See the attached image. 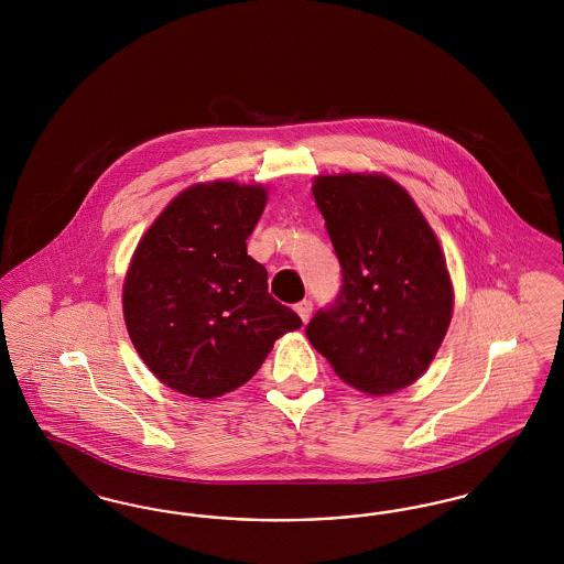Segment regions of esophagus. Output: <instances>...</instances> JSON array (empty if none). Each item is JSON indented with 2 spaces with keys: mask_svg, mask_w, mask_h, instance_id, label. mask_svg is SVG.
<instances>
[{
  "mask_svg": "<svg viewBox=\"0 0 564 564\" xmlns=\"http://www.w3.org/2000/svg\"><path fill=\"white\" fill-rule=\"evenodd\" d=\"M295 313L300 315V319L306 323L311 319V313H313V304H311V300H302V302H297L295 304Z\"/></svg>",
  "mask_w": 564,
  "mask_h": 564,
  "instance_id": "esophagus-1",
  "label": "esophagus"
}]
</instances>
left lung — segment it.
<instances>
[{
  "label": "left lung",
  "mask_w": 564,
  "mask_h": 564,
  "mask_svg": "<svg viewBox=\"0 0 564 564\" xmlns=\"http://www.w3.org/2000/svg\"><path fill=\"white\" fill-rule=\"evenodd\" d=\"M313 196L343 288L306 336L352 389L398 393L427 372L453 319L442 245L408 189L382 173L317 175Z\"/></svg>",
  "instance_id": "left-lung-1"
}]
</instances>
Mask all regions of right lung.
<instances>
[{"mask_svg": "<svg viewBox=\"0 0 564 564\" xmlns=\"http://www.w3.org/2000/svg\"><path fill=\"white\" fill-rule=\"evenodd\" d=\"M269 188L215 180L182 189L134 247L122 313L134 350L169 389L214 400L260 370L276 338L302 327L247 256Z\"/></svg>", "mask_w": 564, "mask_h": 564, "instance_id": "add662e5", "label": "right lung"}]
</instances>
